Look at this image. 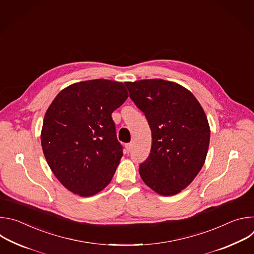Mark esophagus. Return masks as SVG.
Masks as SVG:
<instances>
[{"label": "esophagus", "instance_id": "esophagus-1", "mask_svg": "<svg viewBox=\"0 0 254 254\" xmlns=\"http://www.w3.org/2000/svg\"><path fill=\"white\" fill-rule=\"evenodd\" d=\"M131 149H132V143H131V142L127 143V144H126V150H127V152H130V151H131Z\"/></svg>", "mask_w": 254, "mask_h": 254}]
</instances>
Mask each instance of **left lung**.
<instances>
[{
  "mask_svg": "<svg viewBox=\"0 0 254 254\" xmlns=\"http://www.w3.org/2000/svg\"><path fill=\"white\" fill-rule=\"evenodd\" d=\"M126 86L152 130L151 153L139 165V175L158 194L176 195L191 184L206 160L210 127L204 110L175 82L143 79Z\"/></svg>",
  "mask_w": 254,
  "mask_h": 254,
  "instance_id": "left-lung-1",
  "label": "left lung"
}]
</instances>
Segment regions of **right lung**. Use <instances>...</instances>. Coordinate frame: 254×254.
Masks as SVG:
<instances>
[{
	"instance_id": "add662e5",
	"label": "right lung",
	"mask_w": 254,
	"mask_h": 254,
	"mask_svg": "<svg viewBox=\"0 0 254 254\" xmlns=\"http://www.w3.org/2000/svg\"><path fill=\"white\" fill-rule=\"evenodd\" d=\"M128 97L124 83L94 79L61 90L45 114L41 144L59 182L89 197L112 181L123 157L112 114Z\"/></svg>"
}]
</instances>
